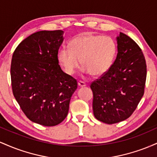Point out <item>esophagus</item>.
I'll return each instance as SVG.
<instances>
[{"label": "esophagus", "instance_id": "1", "mask_svg": "<svg viewBox=\"0 0 157 157\" xmlns=\"http://www.w3.org/2000/svg\"><path fill=\"white\" fill-rule=\"evenodd\" d=\"M78 86H80V87H84V86H86V84L84 82H82V81H79V82H78Z\"/></svg>", "mask_w": 157, "mask_h": 157}]
</instances>
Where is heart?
Masks as SVG:
<instances>
[{"label":"heart","instance_id":"b5f03b06","mask_svg":"<svg viewBox=\"0 0 157 157\" xmlns=\"http://www.w3.org/2000/svg\"><path fill=\"white\" fill-rule=\"evenodd\" d=\"M69 46L70 49L60 48L57 57L65 72L70 75L79 68L80 60L85 72L92 77L101 76L109 71L117 52L112 38L89 33L75 37Z\"/></svg>","mask_w":157,"mask_h":157}]
</instances>
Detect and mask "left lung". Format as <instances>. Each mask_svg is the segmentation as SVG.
Wrapping results in <instances>:
<instances>
[{
	"label": "left lung",
	"instance_id": "left-lung-1",
	"mask_svg": "<svg viewBox=\"0 0 157 157\" xmlns=\"http://www.w3.org/2000/svg\"><path fill=\"white\" fill-rule=\"evenodd\" d=\"M117 55L109 71L91 83L97 120L114 124L132 114L145 91L147 66L142 49L125 34L117 37Z\"/></svg>",
	"mask_w": 157,
	"mask_h": 157
}]
</instances>
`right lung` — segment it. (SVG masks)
Returning <instances> with one entry per match:
<instances>
[{
  "instance_id": "add662e5",
  "label": "right lung",
  "mask_w": 157,
  "mask_h": 157,
  "mask_svg": "<svg viewBox=\"0 0 157 157\" xmlns=\"http://www.w3.org/2000/svg\"><path fill=\"white\" fill-rule=\"evenodd\" d=\"M63 35L62 30L32 34L17 46L11 63L12 92L21 110L31 121L48 127L65 120L77 88L58 64Z\"/></svg>"
}]
</instances>
